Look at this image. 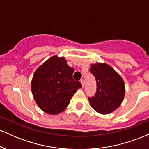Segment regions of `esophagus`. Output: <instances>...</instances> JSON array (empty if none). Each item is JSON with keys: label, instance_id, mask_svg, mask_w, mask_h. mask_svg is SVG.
<instances>
[{"label": "esophagus", "instance_id": "1", "mask_svg": "<svg viewBox=\"0 0 149 149\" xmlns=\"http://www.w3.org/2000/svg\"><path fill=\"white\" fill-rule=\"evenodd\" d=\"M80 83H81L82 86H83V87L85 86V80L83 79H82L81 80H80Z\"/></svg>", "mask_w": 149, "mask_h": 149}]
</instances>
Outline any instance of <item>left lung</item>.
<instances>
[{
	"instance_id": "1",
	"label": "left lung",
	"mask_w": 149,
	"mask_h": 149,
	"mask_svg": "<svg viewBox=\"0 0 149 149\" xmlns=\"http://www.w3.org/2000/svg\"><path fill=\"white\" fill-rule=\"evenodd\" d=\"M90 71L96 79L97 87L95 96L88 97L90 105L101 114L110 113L119 107L124 99L123 80L107 64H92Z\"/></svg>"
}]
</instances>
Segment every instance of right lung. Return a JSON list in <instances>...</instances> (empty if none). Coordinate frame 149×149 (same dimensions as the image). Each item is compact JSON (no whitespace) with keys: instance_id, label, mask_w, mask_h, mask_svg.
Listing matches in <instances>:
<instances>
[{"instance_id":"obj_1","label":"right lung","mask_w":149,"mask_h":149,"mask_svg":"<svg viewBox=\"0 0 149 149\" xmlns=\"http://www.w3.org/2000/svg\"><path fill=\"white\" fill-rule=\"evenodd\" d=\"M73 71L64 57L57 56L36 69L31 81L32 94L44 112L55 115L63 111L77 90L82 88L80 82L73 79Z\"/></svg>"}]
</instances>
